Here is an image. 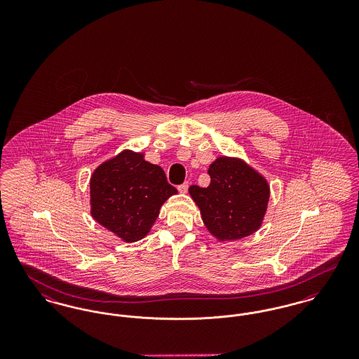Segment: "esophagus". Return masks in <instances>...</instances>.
I'll use <instances>...</instances> for the list:
<instances>
[{"label": "esophagus", "instance_id": "obj_1", "mask_svg": "<svg viewBox=\"0 0 359 359\" xmlns=\"http://www.w3.org/2000/svg\"><path fill=\"white\" fill-rule=\"evenodd\" d=\"M177 189H179V192H182V194H186V192L188 191V182L183 183V184H180V186L177 187Z\"/></svg>", "mask_w": 359, "mask_h": 359}]
</instances>
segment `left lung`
Here are the masks:
<instances>
[{"label": "left lung", "instance_id": "left-lung-1", "mask_svg": "<svg viewBox=\"0 0 359 359\" xmlns=\"http://www.w3.org/2000/svg\"><path fill=\"white\" fill-rule=\"evenodd\" d=\"M208 175V187L188 188L208 233L219 242L237 241L256 233L269 203L268 180L245 160L230 156L217 157Z\"/></svg>", "mask_w": 359, "mask_h": 359}]
</instances>
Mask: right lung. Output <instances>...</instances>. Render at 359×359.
<instances>
[{
	"label": "right lung",
	"instance_id": "right-lung-1",
	"mask_svg": "<svg viewBox=\"0 0 359 359\" xmlns=\"http://www.w3.org/2000/svg\"><path fill=\"white\" fill-rule=\"evenodd\" d=\"M144 152L123 149L103 161L90 177V214L123 242L148 236L161 205L177 194L161 167Z\"/></svg>",
	"mask_w": 359,
	"mask_h": 359
}]
</instances>
